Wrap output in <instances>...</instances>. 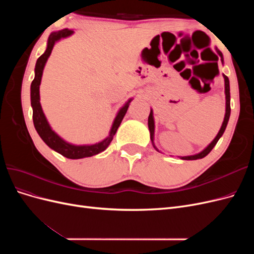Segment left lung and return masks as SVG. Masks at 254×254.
Instances as JSON below:
<instances>
[{"instance_id":"obj_1","label":"left lung","mask_w":254,"mask_h":254,"mask_svg":"<svg viewBox=\"0 0 254 254\" xmlns=\"http://www.w3.org/2000/svg\"><path fill=\"white\" fill-rule=\"evenodd\" d=\"M218 55L220 56V59L222 63H224V57H222V54L220 51H218L216 49ZM224 78H225V93H226V114H225V119H224V122H222V125H221V128L219 130L218 134L216 135V137L212 141V143L207 146V147L205 149H203L201 152L197 153V155H194V156H188V157H181L182 160H197V159H202L204 158L207 153H209L215 145H216V143L218 142V140L220 139V136L224 134L225 130H226V127H227V124H228V121H229V118H230V113H231V107H230V83H229V78L227 77L226 75H224ZM148 128H149V131H150V139L151 141L153 142V131H155V122H153V117H152V110H150V113H149V117H148ZM153 147L156 148V146L153 145ZM157 149V148H156ZM158 150V149H157Z\"/></svg>"}]
</instances>
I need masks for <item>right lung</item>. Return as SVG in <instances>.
<instances>
[{
	"label": "right lung",
	"mask_w": 254,
	"mask_h": 254,
	"mask_svg": "<svg viewBox=\"0 0 254 254\" xmlns=\"http://www.w3.org/2000/svg\"><path fill=\"white\" fill-rule=\"evenodd\" d=\"M73 33H74L73 30L66 28V29L59 30V32L52 33L50 35L49 40H48L47 51H45L44 54H42V55L37 60L36 67H35V78L32 81V86H30V102H32V107H33V121H34L35 128L37 130L38 134H39L41 139L44 141V143L47 144L49 147L59 152L60 155H63L67 159H81V158L92 157L94 155H97V153L104 151L107 147H108L109 144L113 140V136L115 132H117L118 128L120 127L123 119L125 117V114L128 110L129 103L131 102V99H129V101L126 103V105L119 111L117 118H115L113 122L109 136L102 142L93 144V145L76 146V145H72L64 142L58 134H56L53 131L47 119H45V115L41 108L39 86L41 82V77H42L45 63H47L48 58L51 55L54 44H55L56 41L61 39V38L71 36Z\"/></svg>",
	"instance_id": "add662e5"
}]
</instances>
